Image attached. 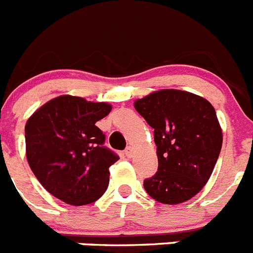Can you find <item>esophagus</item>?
Here are the masks:
<instances>
[{"mask_svg": "<svg viewBox=\"0 0 253 253\" xmlns=\"http://www.w3.org/2000/svg\"><path fill=\"white\" fill-rule=\"evenodd\" d=\"M133 154H134V149H133V147H128V148L125 149V156H126V157H133Z\"/></svg>", "mask_w": 253, "mask_h": 253, "instance_id": "34e87169", "label": "esophagus"}]
</instances>
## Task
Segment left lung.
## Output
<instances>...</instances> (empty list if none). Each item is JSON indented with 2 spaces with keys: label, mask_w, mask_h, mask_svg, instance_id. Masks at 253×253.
I'll list each match as a JSON object with an SVG mask.
<instances>
[{
  "label": "left lung",
  "mask_w": 253,
  "mask_h": 253,
  "mask_svg": "<svg viewBox=\"0 0 253 253\" xmlns=\"http://www.w3.org/2000/svg\"><path fill=\"white\" fill-rule=\"evenodd\" d=\"M135 110L154 129L158 171L143 182L162 204L187 202L205 186L222 149L213 105L181 90H160L135 100Z\"/></svg>",
  "instance_id": "1"
}]
</instances>
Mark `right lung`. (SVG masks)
Wrapping results in <instances>:
<instances>
[{"label":"right lung","mask_w":253,"mask_h":253,"mask_svg":"<svg viewBox=\"0 0 253 253\" xmlns=\"http://www.w3.org/2000/svg\"><path fill=\"white\" fill-rule=\"evenodd\" d=\"M111 105L58 96L39 107L25 125L26 158L44 189L69 205H86L109 186V167L119 160L104 147L96 123Z\"/></svg>","instance_id":"1"}]
</instances>
